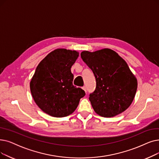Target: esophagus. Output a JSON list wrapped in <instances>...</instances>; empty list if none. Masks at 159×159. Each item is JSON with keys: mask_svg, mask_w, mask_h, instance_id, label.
I'll list each match as a JSON object with an SVG mask.
<instances>
[{"mask_svg": "<svg viewBox=\"0 0 159 159\" xmlns=\"http://www.w3.org/2000/svg\"><path fill=\"white\" fill-rule=\"evenodd\" d=\"M82 89H83L84 90V92L86 93V92H87V89H86V86H83V87H82Z\"/></svg>", "mask_w": 159, "mask_h": 159, "instance_id": "34e87169", "label": "esophagus"}]
</instances>
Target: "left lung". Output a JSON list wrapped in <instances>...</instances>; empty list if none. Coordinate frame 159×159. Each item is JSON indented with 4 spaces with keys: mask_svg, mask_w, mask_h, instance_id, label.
Segmentation results:
<instances>
[{
    "mask_svg": "<svg viewBox=\"0 0 159 159\" xmlns=\"http://www.w3.org/2000/svg\"><path fill=\"white\" fill-rule=\"evenodd\" d=\"M81 58L93 71L96 88L89 95L94 111L111 118L126 110L135 97L138 82L126 61L114 51H82Z\"/></svg>",
    "mask_w": 159,
    "mask_h": 159,
    "instance_id": "1",
    "label": "left lung"
}]
</instances>
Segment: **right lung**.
I'll return each mask as SVG.
<instances>
[{"instance_id":"obj_1","label":"right lung","mask_w":159,"mask_h":159,"mask_svg":"<svg viewBox=\"0 0 159 159\" xmlns=\"http://www.w3.org/2000/svg\"><path fill=\"white\" fill-rule=\"evenodd\" d=\"M76 51L57 49L36 67L30 82L32 98L45 113L56 118L71 114L85 92L73 84L71 66L79 57Z\"/></svg>"}]
</instances>
